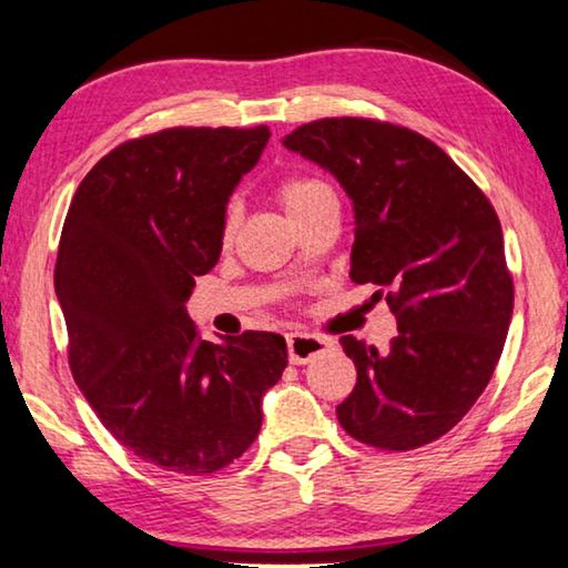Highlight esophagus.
Wrapping results in <instances>:
<instances>
[{
  "label": "esophagus",
  "mask_w": 568,
  "mask_h": 568,
  "mask_svg": "<svg viewBox=\"0 0 568 568\" xmlns=\"http://www.w3.org/2000/svg\"><path fill=\"white\" fill-rule=\"evenodd\" d=\"M286 346H290V362L292 364H307L315 356H321L333 346L328 338L310 336V333H290L286 336Z\"/></svg>",
  "instance_id": "1"
}]
</instances>
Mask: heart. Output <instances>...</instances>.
Here are the masks:
<instances>
[{"label":"heart","instance_id":"b5f03b06","mask_svg":"<svg viewBox=\"0 0 568 568\" xmlns=\"http://www.w3.org/2000/svg\"><path fill=\"white\" fill-rule=\"evenodd\" d=\"M274 193L284 204L286 212H290L292 220H300V216L313 212L315 206L325 204V201H336V191H333L328 178H323L321 173H313V170H290V173L278 175V181L274 183ZM235 230H237V209L230 206L227 212H224L222 230H220L222 245L232 243Z\"/></svg>","mask_w":568,"mask_h":568}]
</instances>
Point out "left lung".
<instances>
[{
    "instance_id": "1",
    "label": "left lung",
    "mask_w": 568,
    "mask_h": 568,
    "mask_svg": "<svg viewBox=\"0 0 568 568\" xmlns=\"http://www.w3.org/2000/svg\"><path fill=\"white\" fill-rule=\"evenodd\" d=\"M284 146L328 168L352 196L348 276L377 284L398 321L385 354L341 338L356 367L341 426L387 453L445 437L486 390L515 307L491 201L432 139L390 121L317 119Z\"/></svg>"
}]
</instances>
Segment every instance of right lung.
Instances as JSON below:
<instances>
[{"label":"right lung","instance_id":"right-lung-1","mask_svg":"<svg viewBox=\"0 0 568 568\" xmlns=\"http://www.w3.org/2000/svg\"><path fill=\"white\" fill-rule=\"evenodd\" d=\"M268 126H173L98 160L69 204L57 286L69 369L123 447L162 470L209 476L261 432V398L286 367L278 333L222 346L185 313L222 253L227 199Z\"/></svg>","mask_w":568,"mask_h":568}]
</instances>
